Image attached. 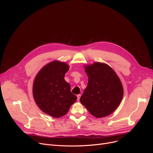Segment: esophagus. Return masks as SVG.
Wrapping results in <instances>:
<instances>
[{"label": "esophagus", "mask_w": 153, "mask_h": 153, "mask_svg": "<svg viewBox=\"0 0 153 153\" xmlns=\"http://www.w3.org/2000/svg\"><path fill=\"white\" fill-rule=\"evenodd\" d=\"M81 94H79V95H77V100H78V101H79V99H80V97H81Z\"/></svg>", "instance_id": "34e87169"}]
</instances>
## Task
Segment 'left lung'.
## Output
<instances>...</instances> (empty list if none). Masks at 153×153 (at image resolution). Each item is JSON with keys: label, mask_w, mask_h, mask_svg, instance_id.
I'll return each instance as SVG.
<instances>
[{"label": "left lung", "mask_w": 153, "mask_h": 153, "mask_svg": "<svg viewBox=\"0 0 153 153\" xmlns=\"http://www.w3.org/2000/svg\"><path fill=\"white\" fill-rule=\"evenodd\" d=\"M84 68L88 84L80 102L95 117L110 115L119 106L123 96L120 78L105 63L96 62L85 65Z\"/></svg>", "instance_id": "obj_1"}]
</instances>
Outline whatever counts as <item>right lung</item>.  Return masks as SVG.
<instances>
[{
    "label": "right lung",
    "mask_w": 153,
    "mask_h": 153,
    "mask_svg": "<svg viewBox=\"0 0 153 153\" xmlns=\"http://www.w3.org/2000/svg\"><path fill=\"white\" fill-rule=\"evenodd\" d=\"M69 66L65 62L53 61L42 68L33 84V95L38 107L54 118L65 115L77 100L64 80Z\"/></svg>",
    "instance_id": "obj_1"
}]
</instances>
